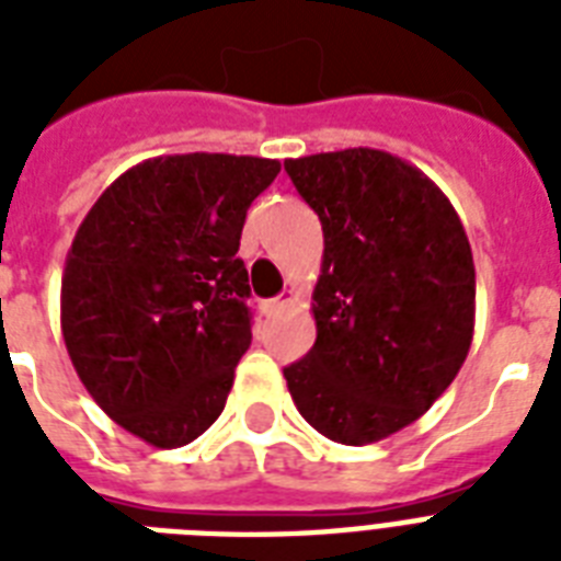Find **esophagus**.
I'll use <instances>...</instances> for the list:
<instances>
[{
  "instance_id": "1",
  "label": "esophagus",
  "mask_w": 561,
  "mask_h": 561,
  "mask_svg": "<svg viewBox=\"0 0 561 561\" xmlns=\"http://www.w3.org/2000/svg\"><path fill=\"white\" fill-rule=\"evenodd\" d=\"M290 299H294V297H290V294H282V297H276V299H264V302H262V314H264V317L279 314L282 308L288 306Z\"/></svg>"
}]
</instances>
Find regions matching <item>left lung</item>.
I'll return each instance as SVG.
<instances>
[{"instance_id": "obj_1", "label": "left lung", "mask_w": 561, "mask_h": 561, "mask_svg": "<svg viewBox=\"0 0 561 561\" xmlns=\"http://www.w3.org/2000/svg\"><path fill=\"white\" fill-rule=\"evenodd\" d=\"M323 224L317 341L285 367L308 425L367 445L416 422L457 378L474 334V262L451 201L387 151L285 160Z\"/></svg>"}]
</instances>
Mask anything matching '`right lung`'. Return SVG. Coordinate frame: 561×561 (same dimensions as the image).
<instances>
[{
	"label": "right lung",
	"instance_id": "obj_1",
	"mask_svg": "<svg viewBox=\"0 0 561 561\" xmlns=\"http://www.w3.org/2000/svg\"><path fill=\"white\" fill-rule=\"evenodd\" d=\"M279 162L174 153L127 169L87 211L66 255L60 329L87 392L153 448L220 416L250 350L238 259L250 203Z\"/></svg>",
	"mask_w": 561,
	"mask_h": 561
}]
</instances>
